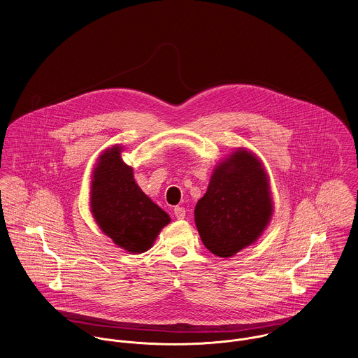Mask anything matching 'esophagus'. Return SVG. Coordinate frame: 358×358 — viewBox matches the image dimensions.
Returning a JSON list of instances; mask_svg holds the SVG:
<instances>
[{
  "label": "esophagus",
  "instance_id": "esophagus-1",
  "mask_svg": "<svg viewBox=\"0 0 358 358\" xmlns=\"http://www.w3.org/2000/svg\"><path fill=\"white\" fill-rule=\"evenodd\" d=\"M174 215H176L177 220H184L185 218V208L180 207V206L174 207Z\"/></svg>",
  "mask_w": 358,
  "mask_h": 358
}]
</instances>
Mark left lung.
<instances>
[{"label":"left lung","instance_id":"obj_1","mask_svg":"<svg viewBox=\"0 0 358 358\" xmlns=\"http://www.w3.org/2000/svg\"><path fill=\"white\" fill-rule=\"evenodd\" d=\"M273 214L269 176L251 151L238 148L215 166L195 207V224L208 251L234 257L262 235Z\"/></svg>","mask_w":358,"mask_h":358}]
</instances>
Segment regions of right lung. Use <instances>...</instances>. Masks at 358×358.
I'll return each mask as SVG.
<instances>
[{"instance_id": "right-lung-1", "label": "right lung", "mask_w": 358, "mask_h": 358, "mask_svg": "<svg viewBox=\"0 0 358 358\" xmlns=\"http://www.w3.org/2000/svg\"><path fill=\"white\" fill-rule=\"evenodd\" d=\"M113 145L97 160L92 176L90 210L100 229L123 250H150L170 217L136 184L133 169Z\"/></svg>"}]
</instances>
